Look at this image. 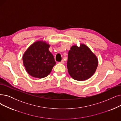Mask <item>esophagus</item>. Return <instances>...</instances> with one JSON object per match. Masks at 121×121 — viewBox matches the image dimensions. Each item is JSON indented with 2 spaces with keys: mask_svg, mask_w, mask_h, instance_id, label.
I'll return each instance as SVG.
<instances>
[{
  "mask_svg": "<svg viewBox=\"0 0 121 121\" xmlns=\"http://www.w3.org/2000/svg\"><path fill=\"white\" fill-rule=\"evenodd\" d=\"M60 63H61V64H64L65 63V62H64V61L63 60H62L60 62Z\"/></svg>",
  "mask_w": 121,
  "mask_h": 121,
  "instance_id": "obj_1",
  "label": "esophagus"
}]
</instances>
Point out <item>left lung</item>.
<instances>
[{"instance_id": "obj_1", "label": "left lung", "mask_w": 121, "mask_h": 121, "mask_svg": "<svg viewBox=\"0 0 121 121\" xmlns=\"http://www.w3.org/2000/svg\"><path fill=\"white\" fill-rule=\"evenodd\" d=\"M97 58L84 44L73 45L68 52L67 66L71 77L82 81L90 78L95 72L98 66Z\"/></svg>"}]
</instances>
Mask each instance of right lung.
Returning a JSON list of instances; mask_svg holds the SVG:
<instances>
[{
  "label": "right lung",
  "mask_w": 121,
  "mask_h": 121,
  "mask_svg": "<svg viewBox=\"0 0 121 121\" xmlns=\"http://www.w3.org/2000/svg\"><path fill=\"white\" fill-rule=\"evenodd\" d=\"M50 45L44 41L31 44L23 56L25 69L30 75L41 78L48 76L56 64L53 55L49 51Z\"/></svg>",
  "instance_id": "add662e5"
}]
</instances>
